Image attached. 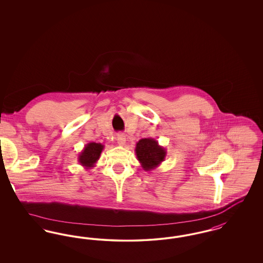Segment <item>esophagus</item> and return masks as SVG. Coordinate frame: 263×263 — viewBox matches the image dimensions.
I'll return each mask as SVG.
<instances>
[{
  "instance_id": "esophagus-1",
  "label": "esophagus",
  "mask_w": 263,
  "mask_h": 263,
  "mask_svg": "<svg viewBox=\"0 0 263 263\" xmlns=\"http://www.w3.org/2000/svg\"><path fill=\"white\" fill-rule=\"evenodd\" d=\"M116 141L119 146H123L126 142L125 135L123 133H118L116 136Z\"/></svg>"
}]
</instances>
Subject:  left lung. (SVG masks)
Wrapping results in <instances>:
<instances>
[{
  "label": "left lung",
  "mask_w": 263,
  "mask_h": 263,
  "mask_svg": "<svg viewBox=\"0 0 263 263\" xmlns=\"http://www.w3.org/2000/svg\"><path fill=\"white\" fill-rule=\"evenodd\" d=\"M135 154L144 171L150 172L163 163L166 157V149L159 145L153 138H144L136 144Z\"/></svg>",
  "instance_id": "left-lung-1"
}]
</instances>
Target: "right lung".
<instances>
[{
	"instance_id": "obj_1",
	"label": "right lung",
	"mask_w": 263,
	"mask_h": 263,
	"mask_svg": "<svg viewBox=\"0 0 263 263\" xmlns=\"http://www.w3.org/2000/svg\"><path fill=\"white\" fill-rule=\"evenodd\" d=\"M103 149L104 146L100 143H88L79 154L78 162L86 170H90L95 167L96 163L100 160V154Z\"/></svg>"
}]
</instances>
